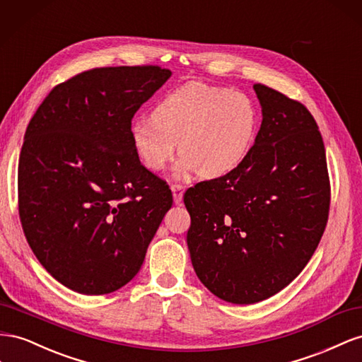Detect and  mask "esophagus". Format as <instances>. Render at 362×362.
Segmentation results:
<instances>
[{
    "label": "esophagus",
    "mask_w": 362,
    "mask_h": 362,
    "mask_svg": "<svg viewBox=\"0 0 362 362\" xmlns=\"http://www.w3.org/2000/svg\"><path fill=\"white\" fill-rule=\"evenodd\" d=\"M171 191H173V199H174V203L175 204H180L182 200H183V192H185V188L182 187V185H173L171 187Z\"/></svg>",
    "instance_id": "obj_1"
}]
</instances>
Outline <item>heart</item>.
<instances>
[{"instance_id":"1","label":"heart","mask_w":362,"mask_h":362,"mask_svg":"<svg viewBox=\"0 0 362 362\" xmlns=\"http://www.w3.org/2000/svg\"><path fill=\"white\" fill-rule=\"evenodd\" d=\"M257 124V107L244 92L191 81L165 95L153 118L133 119L129 133L138 159L150 171L167 167L179 142V177L200 173L216 179L249 156Z\"/></svg>"}]
</instances>
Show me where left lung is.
Listing matches in <instances>:
<instances>
[{"instance_id": "8db88e82", "label": "left lung", "mask_w": 362, "mask_h": 362, "mask_svg": "<svg viewBox=\"0 0 362 362\" xmlns=\"http://www.w3.org/2000/svg\"><path fill=\"white\" fill-rule=\"evenodd\" d=\"M262 124L238 168L183 195L195 274L221 300L252 305L300 274L322 240L330 185L323 138L302 103L253 85Z\"/></svg>"}]
</instances>
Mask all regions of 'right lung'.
I'll list each match as a JSON object with an SVG mask.
<instances>
[{
	"label": "right lung",
	"instance_id": "right-lung-1",
	"mask_svg": "<svg viewBox=\"0 0 362 362\" xmlns=\"http://www.w3.org/2000/svg\"><path fill=\"white\" fill-rule=\"evenodd\" d=\"M171 77L160 66L81 72L30 119L18 165L19 218L37 261L69 290L100 296L136 276L173 204L133 150V115Z\"/></svg>",
	"mask_w": 362,
	"mask_h": 362
}]
</instances>
